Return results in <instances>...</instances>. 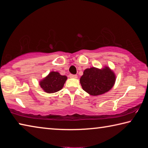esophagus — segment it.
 Wrapping results in <instances>:
<instances>
[{
    "instance_id": "obj_1",
    "label": "esophagus",
    "mask_w": 148,
    "mask_h": 148,
    "mask_svg": "<svg viewBox=\"0 0 148 148\" xmlns=\"http://www.w3.org/2000/svg\"><path fill=\"white\" fill-rule=\"evenodd\" d=\"M69 76L71 78H77V75H74V74H70Z\"/></svg>"
}]
</instances>
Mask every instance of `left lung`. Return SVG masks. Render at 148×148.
Listing matches in <instances>:
<instances>
[{
  "label": "left lung",
  "instance_id": "left-lung-1",
  "mask_svg": "<svg viewBox=\"0 0 148 148\" xmlns=\"http://www.w3.org/2000/svg\"><path fill=\"white\" fill-rule=\"evenodd\" d=\"M116 74L108 66L102 69H86L79 82L85 91L92 96L102 95L109 91L116 82Z\"/></svg>",
  "mask_w": 148,
  "mask_h": 148
}]
</instances>
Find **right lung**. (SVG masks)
Returning a JSON list of instances; mask_svg holds the SVG:
<instances>
[{
    "label": "right lung",
    "instance_id": "obj_1",
    "mask_svg": "<svg viewBox=\"0 0 148 148\" xmlns=\"http://www.w3.org/2000/svg\"><path fill=\"white\" fill-rule=\"evenodd\" d=\"M67 77L60 74L58 72H50L47 76L39 82L43 91L47 93H53L62 89Z\"/></svg>",
    "mask_w": 148,
    "mask_h": 148
}]
</instances>
